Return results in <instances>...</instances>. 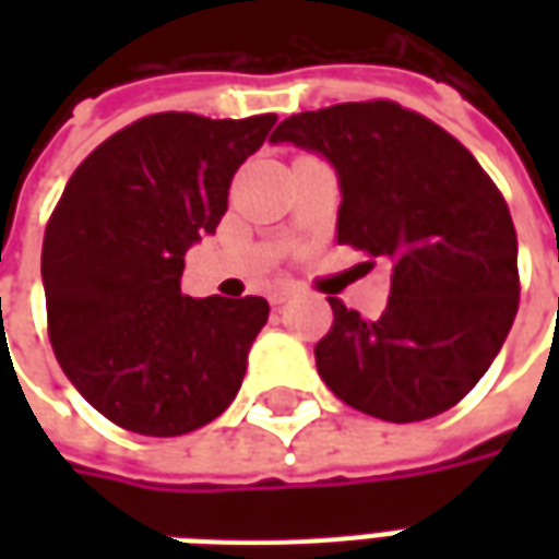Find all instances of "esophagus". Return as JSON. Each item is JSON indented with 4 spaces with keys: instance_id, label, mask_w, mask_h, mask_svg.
Wrapping results in <instances>:
<instances>
[{
    "instance_id": "1",
    "label": "esophagus",
    "mask_w": 559,
    "mask_h": 559,
    "mask_svg": "<svg viewBox=\"0 0 559 559\" xmlns=\"http://www.w3.org/2000/svg\"><path fill=\"white\" fill-rule=\"evenodd\" d=\"M293 296H296V287H275V290H269V302L284 305L290 302Z\"/></svg>"
}]
</instances>
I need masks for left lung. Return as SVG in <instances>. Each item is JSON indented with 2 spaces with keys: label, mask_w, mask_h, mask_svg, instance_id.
<instances>
[{
  "label": "left lung",
  "mask_w": 559,
  "mask_h": 559,
  "mask_svg": "<svg viewBox=\"0 0 559 559\" xmlns=\"http://www.w3.org/2000/svg\"><path fill=\"white\" fill-rule=\"evenodd\" d=\"M269 140L326 155L344 197L338 245L392 260L377 320L329 299L335 320L314 347L323 383L374 419L455 407L518 311V236L500 188L449 131L386 98L296 114Z\"/></svg>",
  "instance_id": "left-lung-1"
}]
</instances>
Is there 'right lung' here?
Masks as SVG:
<instances>
[{
    "instance_id": "obj_1",
    "label": "right lung",
    "mask_w": 559,
    "mask_h": 559,
    "mask_svg": "<svg viewBox=\"0 0 559 559\" xmlns=\"http://www.w3.org/2000/svg\"><path fill=\"white\" fill-rule=\"evenodd\" d=\"M275 114H152L92 148L47 221V335L83 399L126 431L179 437L230 407L269 302L191 299L185 251L215 233L233 173Z\"/></svg>"
}]
</instances>
